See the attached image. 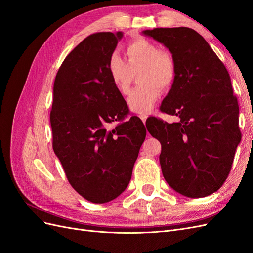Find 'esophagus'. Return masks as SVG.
<instances>
[{"label":"esophagus","instance_id":"1","mask_svg":"<svg viewBox=\"0 0 253 253\" xmlns=\"http://www.w3.org/2000/svg\"><path fill=\"white\" fill-rule=\"evenodd\" d=\"M140 119L143 121V124L145 122V120H147V118H148V115H140Z\"/></svg>","mask_w":253,"mask_h":253}]
</instances>
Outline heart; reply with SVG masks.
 Returning <instances> with one entry per match:
<instances>
[{"mask_svg":"<svg viewBox=\"0 0 253 253\" xmlns=\"http://www.w3.org/2000/svg\"><path fill=\"white\" fill-rule=\"evenodd\" d=\"M127 62L118 53L109 59L111 79L121 94H127L135 76L140 85L128 96L126 104L134 114L145 115L154 108L163 88L170 87L175 79L176 68L170 53L160 50L156 44L138 39L126 47Z\"/></svg>","mask_w":253,"mask_h":253,"instance_id":"b5f03b06","label":"heart"}]
</instances>
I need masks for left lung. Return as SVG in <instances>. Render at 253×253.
<instances>
[{
	"instance_id": "8db88e82",
	"label": "left lung",
	"mask_w": 253,
	"mask_h": 253,
	"mask_svg": "<svg viewBox=\"0 0 253 253\" xmlns=\"http://www.w3.org/2000/svg\"><path fill=\"white\" fill-rule=\"evenodd\" d=\"M142 34L170 50L176 68L160 111L177 116L178 122L154 117L145 125L162 143L164 177L183 196H208L228 177L242 138L230 76L208 42L192 28H154Z\"/></svg>"
}]
</instances>
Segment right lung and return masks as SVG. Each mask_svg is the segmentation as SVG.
Wrapping results in <instances>:
<instances>
[{
  "label": "right lung",
  "mask_w": 253,
  "mask_h": 253,
  "mask_svg": "<svg viewBox=\"0 0 253 253\" xmlns=\"http://www.w3.org/2000/svg\"><path fill=\"white\" fill-rule=\"evenodd\" d=\"M122 37L117 32L85 38L64 59L53 83V152L71 186L95 204L111 202L126 189L147 134L138 117L124 121L129 112L109 73ZM115 121L116 128H106Z\"/></svg>",
  "instance_id": "right-lung-1"
}]
</instances>
